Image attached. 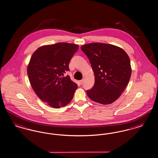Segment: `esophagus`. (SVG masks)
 Instances as JSON below:
<instances>
[{
  "instance_id": "esophagus-1",
  "label": "esophagus",
  "mask_w": 158,
  "mask_h": 158,
  "mask_svg": "<svg viewBox=\"0 0 158 158\" xmlns=\"http://www.w3.org/2000/svg\"><path fill=\"white\" fill-rule=\"evenodd\" d=\"M83 82H84V79H82L81 81H80V83H81V85H82Z\"/></svg>"
}]
</instances>
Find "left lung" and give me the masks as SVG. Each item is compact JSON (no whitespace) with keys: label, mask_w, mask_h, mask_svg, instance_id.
<instances>
[{"label":"left lung","mask_w":158,"mask_h":158,"mask_svg":"<svg viewBox=\"0 0 158 158\" xmlns=\"http://www.w3.org/2000/svg\"><path fill=\"white\" fill-rule=\"evenodd\" d=\"M91 64L95 76L94 86L86 91L91 100L110 104L120 97L129 82L130 60L124 50L105 43H90L81 47Z\"/></svg>","instance_id":"obj_1"}]
</instances>
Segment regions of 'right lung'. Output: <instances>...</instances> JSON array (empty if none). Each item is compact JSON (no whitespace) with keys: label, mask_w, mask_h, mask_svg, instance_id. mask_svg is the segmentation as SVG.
Instances as JSON below:
<instances>
[{"label":"right lung","mask_w":158,"mask_h":158,"mask_svg":"<svg viewBox=\"0 0 158 158\" xmlns=\"http://www.w3.org/2000/svg\"><path fill=\"white\" fill-rule=\"evenodd\" d=\"M74 44L58 43L38 48L33 53L27 68L31 86L38 98L55 108L72 101L77 88L70 76L69 62L77 51Z\"/></svg>","instance_id":"add662e5"}]
</instances>
